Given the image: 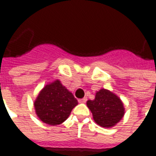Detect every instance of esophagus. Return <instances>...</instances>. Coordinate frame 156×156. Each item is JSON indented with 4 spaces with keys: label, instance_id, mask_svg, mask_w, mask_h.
Returning a JSON list of instances; mask_svg holds the SVG:
<instances>
[{
    "label": "esophagus",
    "instance_id": "34e87169",
    "mask_svg": "<svg viewBox=\"0 0 156 156\" xmlns=\"http://www.w3.org/2000/svg\"><path fill=\"white\" fill-rule=\"evenodd\" d=\"M86 101H87V98H83L82 99H78V103H80V104H84Z\"/></svg>",
    "mask_w": 156,
    "mask_h": 156
}]
</instances>
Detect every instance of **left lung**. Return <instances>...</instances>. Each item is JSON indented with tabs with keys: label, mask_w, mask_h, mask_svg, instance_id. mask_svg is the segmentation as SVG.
Instances as JSON below:
<instances>
[{
	"label": "left lung",
	"mask_w": 156,
	"mask_h": 156,
	"mask_svg": "<svg viewBox=\"0 0 156 156\" xmlns=\"http://www.w3.org/2000/svg\"><path fill=\"white\" fill-rule=\"evenodd\" d=\"M87 106L94 121L104 128L113 127L124 115V108L120 98L105 89L96 93L94 100L87 101Z\"/></svg>",
	"instance_id": "left-lung-1"
}]
</instances>
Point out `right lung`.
Masks as SVG:
<instances>
[{
	"instance_id": "obj_1",
	"label": "right lung",
	"mask_w": 156,
	"mask_h": 156,
	"mask_svg": "<svg viewBox=\"0 0 156 156\" xmlns=\"http://www.w3.org/2000/svg\"><path fill=\"white\" fill-rule=\"evenodd\" d=\"M78 101L60 81L46 85L34 102L36 114L45 123L55 126L68 118Z\"/></svg>"
}]
</instances>
